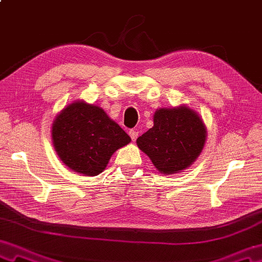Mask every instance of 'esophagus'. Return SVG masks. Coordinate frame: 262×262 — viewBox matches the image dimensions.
<instances>
[{
  "label": "esophagus",
  "mask_w": 262,
  "mask_h": 262,
  "mask_svg": "<svg viewBox=\"0 0 262 262\" xmlns=\"http://www.w3.org/2000/svg\"><path fill=\"white\" fill-rule=\"evenodd\" d=\"M129 136H130V138H132V141L135 142L136 138L138 137V132H137V130H134V129H132V130L129 132Z\"/></svg>",
  "instance_id": "obj_1"
}]
</instances>
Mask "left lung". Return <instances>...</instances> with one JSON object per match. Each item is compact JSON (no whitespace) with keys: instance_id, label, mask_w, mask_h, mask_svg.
Returning <instances> with one entry per match:
<instances>
[{"instance_id":"8db88e82","label":"left lung","mask_w":262,"mask_h":262,"mask_svg":"<svg viewBox=\"0 0 262 262\" xmlns=\"http://www.w3.org/2000/svg\"><path fill=\"white\" fill-rule=\"evenodd\" d=\"M205 141L206 128L200 117L191 109L180 107L158 110L154 126L136 143L161 173L171 174L191 165Z\"/></svg>"}]
</instances>
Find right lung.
<instances>
[{
    "label": "right lung",
    "mask_w": 262,
    "mask_h": 262,
    "mask_svg": "<svg viewBox=\"0 0 262 262\" xmlns=\"http://www.w3.org/2000/svg\"><path fill=\"white\" fill-rule=\"evenodd\" d=\"M58 157L72 171L97 176L130 137L97 105L77 101L63 109L53 124Z\"/></svg>",
    "instance_id": "add662e5"
}]
</instances>
